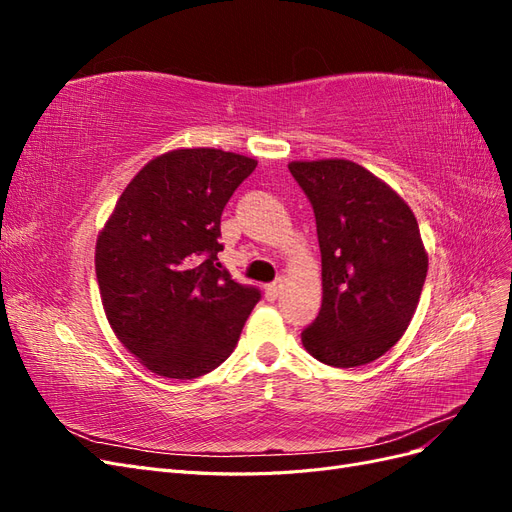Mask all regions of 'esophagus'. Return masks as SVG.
Instances as JSON below:
<instances>
[{"label":"esophagus","instance_id":"1","mask_svg":"<svg viewBox=\"0 0 512 512\" xmlns=\"http://www.w3.org/2000/svg\"><path fill=\"white\" fill-rule=\"evenodd\" d=\"M280 292H282V284L275 282L265 288V297H267V301H275L277 297H280Z\"/></svg>","mask_w":512,"mask_h":512}]
</instances>
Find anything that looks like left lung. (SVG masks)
<instances>
[{"label": "left lung", "mask_w": 512, "mask_h": 512, "mask_svg": "<svg viewBox=\"0 0 512 512\" xmlns=\"http://www.w3.org/2000/svg\"><path fill=\"white\" fill-rule=\"evenodd\" d=\"M316 215L322 307L301 333L333 367L376 361L406 333L427 277L412 209L391 185L350 160L290 162Z\"/></svg>", "instance_id": "8db88e82"}]
</instances>
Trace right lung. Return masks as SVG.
Listing matches in <instances>:
<instances>
[{
    "label": "right lung",
    "mask_w": 512,
    "mask_h": 512,
    "mask_svg": "<svg viewBox=\"0 0 512 512\" xmlns=\"http://www.w3.org/2000/svg\"><path fill=\"white\" fill-rule=\"evenodd\" d=\"M256 160L173 149L147 162L100 230L96 275L108 324L153 374L205 376L235 350L260 290L218 262L220 218Z\"/></svg>",
    "instance_id": "1"
}]
</instances>
